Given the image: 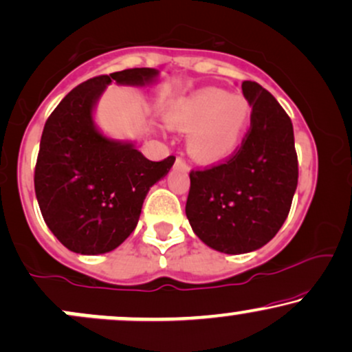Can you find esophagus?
<instances>
[{"label":"esophagus","instance_id":"34e87169","mask_svg":"<svg viewBox=\"0 0 352 352\" xmlns=\"http://www.w3.org/2000/svg\"><path fill=\"white\" fill-rule=\"evenodd\" d=\"M176 166L181 168V169H184V171H186V169H189L188 163H186V161H184L183 158H177V160H176Z\"/></svg>","mask_w":352,"mask_h":352}]
</instances>
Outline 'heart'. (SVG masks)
I'll return each mask as SVG.
<instances>
[{
    "label": "heart",
    "mask_w": 352,
    "mask_h": 352,
    "mask_svg": "<svg viewBox=\"0 0 352 352\" xmlns=\"http://www.w3.org/2000/svg\"><path fill=\"white\" fill-rule=\"evenodd\" d=\"M168 123L189 133V150L199 160H219L239 146L250 120V105L242 95L204 89L176 102Z\"/></svg>",
    "instance_id": "b5f03b06"
}]
</instances>
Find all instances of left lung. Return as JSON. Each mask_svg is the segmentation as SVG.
I'll return each mask as SVG.
<instances>
[{"label":"left lung","instance_id":"left-lung-1","mask_svg":"<svg viewBox=\"0 0 352 352\" xmlns=\"http://www.w3.org/2000/svg\"><path fill=\"white\" fill-rule=\"evenodd\" d=\"M252 105L241 146L222 163L189 173L186 216L194 234L224 254L257 250L275 237L298 184L292 120L257 82L243 80Z\"/></svg>","mask_w":352,"mask_h":352}]
</instances>
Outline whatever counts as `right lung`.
I'll return each mask as SVG.
<instances>
[{
  "label": "right lung",
  "mask_w": 352,
  "mask_h": 352,
  "mask_svg": "<svg viewBox=\"0 0 352 352\" xmlns=\"http://www.w3.org/2000/svg\"><path fill=\"white\" fill-rule=\"evenodd\" d=\"M156 76L155 69L135 67L89 78L45 122L34 169L36 197L51 232L76 254L117 249L138 224L146 192L175 163V156L146 160L133 144L105 138L92 123L105 85H142Z\"/></svg>",
  "instance_id": "obj_1"
}]
</instances>
